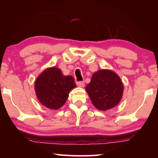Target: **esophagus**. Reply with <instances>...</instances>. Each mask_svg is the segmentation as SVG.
<instances>
[{
	"mask_svg": "<svg viewBox=\"0 0 158 158\" xmlns=\"http://www.w3.org/2000/svg\"><path fill=\"white\" fill-rule=\"evenodd\" d=\"M77 85H78L79 87H84L85 85V83H84V81H77Z\"/></svg>",
	"mask_w": 158,
	"mask_h": 158,
	"instance_id": "obj_1",
	"label": "esophagus"
}]
</instances>
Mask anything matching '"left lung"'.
Masks as SVG:
<instances>
[{"instance_id": "left-lung-1", "label": "left lung", "mask_w": 158, "mask_h": 158, "mask_svg": "<svg viewBox=\"0 0 158 158\" xmlns=\"http://www.w3.org/2000/svg\"><path fill=\"white\" fill-rule=\"evenodd\" d=\"M85 90L93 105L99 110L106 111L114 107L121 101L123 85L113 71L101 69L93 74Z\"/></svg>"}]
</instances>
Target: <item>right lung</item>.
Here are the masks:
<instances>
[{"instance_id": "1", "label": "right lung", "mask_w": 158, "mask_h": 158, "mask_svg": "<svg viewBox=\"0 0 158 158\" xmlns=\"http://www.w3.org/2000/svg\"><path fill=\"white\" fill-rule=\"evenodd\" d=\"M76 87L72 76H64L56 67L48 68L40 74L35 83L37 98L42 105L53 110L62 106L70 90Z\"/></svg>"}]
</instances>
